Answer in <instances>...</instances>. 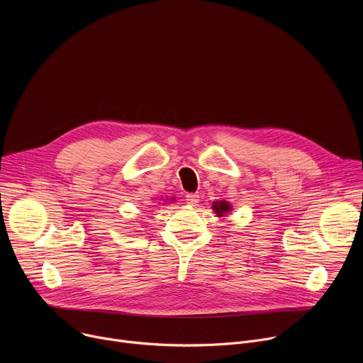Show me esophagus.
<instances>
[{
    "label": "esophagus",
    "mask_w": 363,
    "mask_h": 363,
    "mask_svg": "<svg viewBox=\"0 0 363 363\" xmlns=\"http://www.w3.org/2000/svg\"><path fill=\"white\" fill-rule=\"evenodd\" d=\"M185 201H186L189 205H196L198 201H199V195H196V194H186V195H185Z\"/></svg>",
    "instance_id": "1"
}]
</instances>
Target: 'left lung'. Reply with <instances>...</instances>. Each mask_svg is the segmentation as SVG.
I'll use <instances>...</instances> for the list:
<instances>
[{"mask_svg": "<svg viewBox=\"0 0 363 363\" xmlns=\"http://www.w3.org/2000/svg\"><path fill=\"white\" fill-rule=\"evenodd\" d=\"M213 208L216 210V213H217L218 216H224V214H227V213L231 210V206L228 205V202L220 201V202L213 203Z\"/></svg>", "mask_w": 363, "mask_h": 363, "instance_id": "8db88e82", "label": "left lung"}]
</instances>
